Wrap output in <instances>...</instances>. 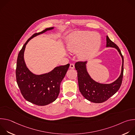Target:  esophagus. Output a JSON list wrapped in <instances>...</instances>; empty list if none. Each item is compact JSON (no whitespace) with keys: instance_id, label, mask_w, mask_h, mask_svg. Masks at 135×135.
Listing matches in <instances>:
<instances>
[{"instance_id":"34e87169","label":"esophagus","mask_w":135,"mask_h":135,"mask_svg":"<svg viewBox=\"0 0 135 135\" xmlns=\"http://www.w3.org/2000/svg\"><path fill=\"white\" fill-rule=\"evenodd\" d=\"M69 67H70V68H71V69H74V67H75L74 64H70Z\"/></svg>"}]
</instances>
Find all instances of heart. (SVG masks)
<instances>
[{
	"mask_svg": "<svg viewBox=\"0 0 135 135\" xmlns=\"http://www.w3.org/2000/svg\"><path fill=\"white\" fill-rule=\"evenodd\" d=\"M100 38L97 34L90 31H78L68 38L67 46L71 52L78 51L79 58L88 59L92 57L99 47Z\"/></svg>",
	"mask_w": 135,
	"mask_h": 135,
	"instance_id": "b5f03b06",
	"label": "heart"
}]
</instances>
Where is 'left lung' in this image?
Returning <instances> with one entry per match:
<instances>
[{
	"label": "left lung",
	"mask_w": 135,
	"mask_h": 135,
	"mask_svg": "<svg viewBox=\"0 0 135 135\" xmlns=\"http://www.w3.org/2000/svg\"><path fill=\"white\" fill-rule=\"evenodd\" d=\"M107 47L117 49L122 58L121 74L119 78L109 84H103L93 81L86 69V61H78L75 67L78 72L79 90L83 97L87 100L95 103H102L107 100L120 89L123 76V56L118 45L113 42L107 36Z\"/></svg>",
	"instance_id": "8db88e82"
}]
</instances>
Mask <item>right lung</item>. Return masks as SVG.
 <instances>
[{
  "label": "right lung",
  "instance_id": "right-lung-1",
  "mask_svg": "<svg viewBox=\"0 0 135 135\" xmlns=\"http://www.w3.org/2000/svg\"><path fill=\"white\" fill-rule=\"evenodd\" d=\"M53 28L50 27L34 33L23 45L17 56L15 73L18 86L26 100L38 106H45L56 100L60 92V83L70 65L56 67L49 73L36 75L27 68L23 54L26 45L32 38Z\"/></svg>",
  "mask_w": 135,
  "mask_h": 135
}]
</instances>
